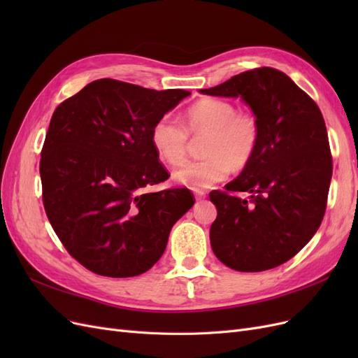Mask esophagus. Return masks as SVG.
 <instances>
[{
  "mask_svg": "<svg viewBox=\"0 0 358 358\" xmlns=\"http://www.w3.org/2000/svg\"><path fill=\"white\" fill-rule=\"evenodd\" d=\"M204 197H206V192H203V191L196 192V199H197V200H203Z\"/></svg>",
  "mask_w": 358,
  "mask_h": 358,
  "instance_id": "1",
  "label": "esophagus"
}]
</instances>
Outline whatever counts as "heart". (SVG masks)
I'll use <instances>...</instances> for the list:
<instances>
[{"label":"heart","instance_id":"heart-1","mask_svg":"<svg viewBox=\"0 0 358 358\" xmlns=\"http://www.w3.org/2000/svg\"><path fill=\"white\" fill-rule=\"evenodd\" d=\"M187 127L171 115L159 117L150 142L161 159L175 166L187 155L188 131L208 136L201 161L185 162L173 171V180L194 191L210 188L234 171L251 164L259 143V125L252 115L237 112L230 101L204 99L187 110Z\"/></svg>","mask_w":358,"mask_h":358}]
</instances>
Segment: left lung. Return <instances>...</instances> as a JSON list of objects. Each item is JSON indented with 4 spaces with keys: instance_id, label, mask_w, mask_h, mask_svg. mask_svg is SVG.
<instances>
[{
    "instance_id": "8db88e82",
    "label": "left lung",
    "mask_w": 358,
    "mask_h": 358,
    "mask_svg": "<svg viewBox=\"0 0 358 358\" xmlns=\"http://www.w3.org/2000/svg\"><path fill=\"white\" fill-rule=\"evenodd\" d=\"M200 92L241 96L259 125L251 164L227 183V191L209 194L218 210L210 227L213 254L237 272L284 264L312 239L326 212L333 164L321 110L285 73L270 67Z\"/></svg>"
}]
</instances>
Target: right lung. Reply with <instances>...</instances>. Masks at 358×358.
<instances>
[{
    "instance_id": "add662e5",
    "label": "right lung",
    "mask_w": 358,
    "mask_h": 358,
    "mask_svg": "<svg viewBox=\"0 0 358 358\" xmlns=\"http://www.w3.org/2000/svg\"><path fill=\"white\" fill-rule=\"evenodd\" d=\"M188 95L100 79L53 112L40 159L43 203L62 245L91 272H148L196 201L185 188L143 191L169 179L152 127Z\"/></svg>"
}]
</instances>
